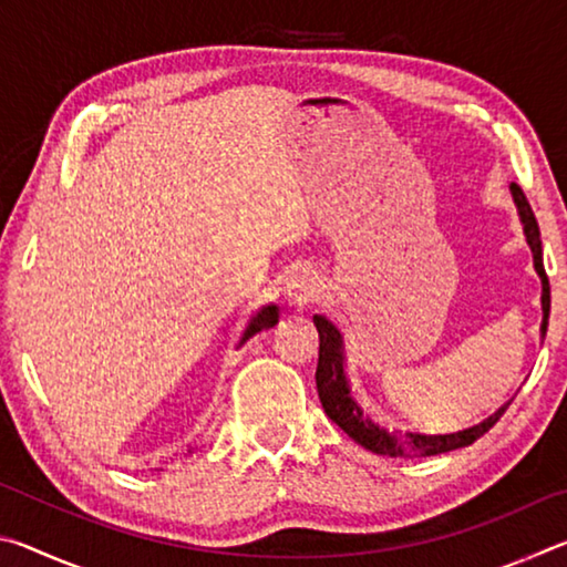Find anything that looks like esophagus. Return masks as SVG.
<instances>
[{
	"mask_svg": "<svg viewBox=\"0 0 567 567\" xmlns=\"http://www.w3.org/2000/svg\"><path fill=\"white\" fill-rule=\"evenodd\" d=\"M290 295L295 297L297 302H302V300H307V287L305 285H292V290H290Z\"/></svg>",
	"mask_w": 567,
	"mask_h": 567,
	"instance_id": "34e87169",
	"label": "esophagus"
}]
</instances>
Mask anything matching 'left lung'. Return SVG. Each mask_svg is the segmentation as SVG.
I'll return each mask as SVG.
<instances>
[{
    "label": "left lung",
    "mask_w": 567,
    "mask_h": 567,
    "mask_svg": "<svg viewBox=\"0 0 567 567\" xmlns=\"http://www.w3.org/2000/svg\"><path fill=\"white\" fill-rule=\"evenodd\" d=\"M511 195L515 199L517 215H520L527 245L533 249L535 270L540 275V282H543L540 302H543V332H545V324H548V315H550V282L543 265L540 227H537V219L533 215L530 203H527L525 192L517 187L515 182L511 185ZM312 322L320 332V358H318V372H315V380H318V395H320L322 408L334 425H340L344 433L354 440V443H360L364 450H372V453L378 455L430 457V455L450 453V450L473 445L477 437H483L487 430L503 417V412L513 402V400L505 402V405L501 410H495L487 420L477 422L473 427L455 430V433H405V435L388 433V430L380 427L378 422L364 417L360 405L350 395L348 378H344V370H342L344 354H342V338L338 328H334L328 318H322V315H315Z\"/></svg>",
    "instance_id": "8db88e82"
}]
</instances>
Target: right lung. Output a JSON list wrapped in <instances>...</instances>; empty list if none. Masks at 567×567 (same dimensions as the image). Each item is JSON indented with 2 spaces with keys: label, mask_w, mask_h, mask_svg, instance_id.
<instances>
[{
  "label": "right lung",
  "mask_w": 567,
  "mask_h": 567,
  "mask_svg": "<svg viewBox=\"0 0 567 567\" xmlns=\"http://www.w3.org/2000/svg\"><path fill=\"white\" fill-rule=\"evenodd\" d=\"M275 322H277V307H275V305H267V307H262V310L257 312V318H252V322L247 324V330H245V338H243V342H245L247 338H252L255 332H260V330L272 328Z\"/></svg>",
  "instance_id": "1"
}]
</instances>
